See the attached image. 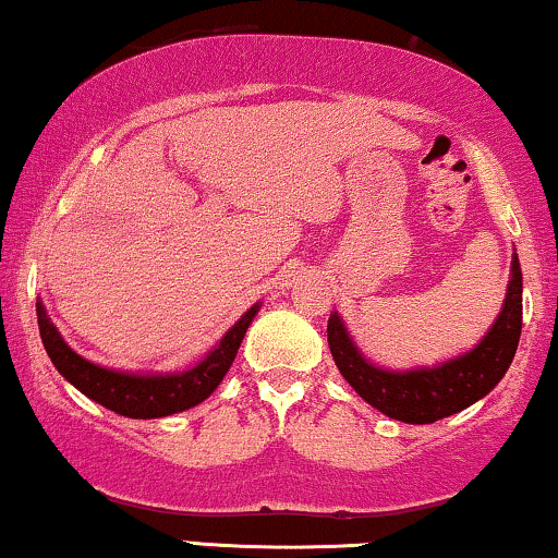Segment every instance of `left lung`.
Returning <instances> with one entry per match:
<instances>
[{"instance_id": "obj_1", "label": "left lung", "mask_w": 558, "mask_h": 558, "mask_svg": "<svg viewBox=\"0 0 558 558\" xmlns=\"http://www.w3.org/2000/svg\"><path fill=\"white\" fill-rule=\"evenodd\" d=\"M523 274L513 252L506 299L494 325L473 350L430 367L387 369L369 362L337 312L329 314L327 342L352 390L379 413L410 425L456 415L494 390L511 367L521 337Z\"/></svg>"}]
</instances>
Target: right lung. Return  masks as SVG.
<instances>
[{
    "label": "right lung",
    "instance_id": "right-lung-1",
    "mask_svg": "<svg viewBox=\"0 0 558 558\" xmlns=\"http://www.w3.org/2000/svg\"><path fill=\"white\" fill-rule=\"evenodd\" d=\"M259 310L262 302H256L252 310L241 314L236 325L219 339V344L204 360L189 369H175V373H125V369L102 367L85 360L83 354H77L64 342L60 329L52 325L43 299H37V325L54 369L70 385H75L85 398L118 415L153 420L196 408L221 385V379L236 360L241 339H244Z\"/></svg>",
    "mask_w": 558,
    "mask_h": 558
}]
</instances>
